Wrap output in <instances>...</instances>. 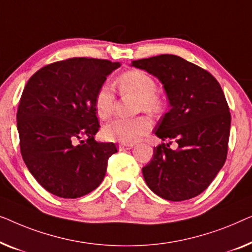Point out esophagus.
Listing matches in <instances>:
<instances>
[{
    "mask_svg": "<svg viewBox=\"0 0 252 252\" xmlns=\"http://www.w3.org/2000/svg\"><path fill=\"white\" fill-rule=\"evenodd\" d=\"M133 147L132 144H120L119 150L120 151H126V150H131Z\"/></svg>",
    "mask_w": 252,
    "mask_h": 252,
    "instance_id": "34e87169",
    "label": "esophagus"
}]
</instances>
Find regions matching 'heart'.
Returning <instances> with one entry per match:
<instances>
[{
  "label": "heart",
  "instance_id": "obj_1",
  "mask_svg": "<svg viewBox=\"0 0 252 252\" xmlns=\"http://www.w3.org/2000/svg\"><path fill=\"white\" fill-rule=\"evenodd\" d=\"M122 91L139 98L140 109L148 113H158L161 109V101L157 97L158 86L153 77L141 70H129L122 74L119 80ZM114 92L109 84L99 88L94 95V111L99 119H108L114 108ZM151 129V122L146 118L114 119L101 130L106 140L131 144L139 140Z\"/></svg>",
  "mask_w": 252,
  "mask_h": 252
}]
</instances>
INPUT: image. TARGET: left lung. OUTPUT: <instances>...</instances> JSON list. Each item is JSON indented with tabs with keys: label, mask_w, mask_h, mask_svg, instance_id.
Returning <instances> with one entry per match:
<instances>
[{
	"label": "left lung",
	"mask_w": 252,
	"mask_h": 252,
	"mask_svg": "<svg viewBox=\"0 0 252 252\" xmlns=\"http://www.w3.org/2000/svg\"><path fill=\"white\" fill-rule=\"evenodd\" d=\"M163 84L170 109L155 126L163 141L143 168L147 186L168 201L195 197L210 185L227 157L231 114L218 81L175 55L133 60ZM175 140L179 150L168 145Z\"/></svg>",
	"instance_id": "obj_1"
}]
</instances>
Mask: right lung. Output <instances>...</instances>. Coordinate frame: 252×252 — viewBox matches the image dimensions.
<instances>
[{
    "label": "right lung",
    "mask_w": 252,
    "mask_h": 252,
    "mask_svg": "<svg viewBox=\"0 0 252 252\" xmlns=\"http://www.w3.org/2000/svg\"><path fill=\"white\" fill-rule=\"evenodd\" d=\"M120 66L104 59L70 58L42 67L28 80L17 112L21 157L54 195L81 197L104 179L108 158L118 150L115 144L94 140L99 123L94 102Z\"/></svg>",
    "instance_id": "1"
}]
</instances>
